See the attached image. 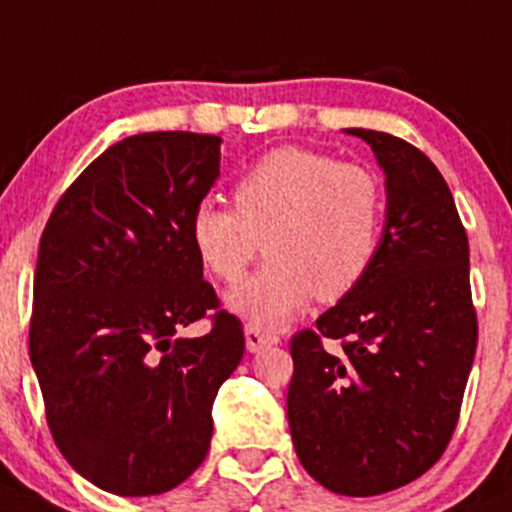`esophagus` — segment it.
<instances>
[{
  "mask_svg": "<svg viewBox=\"0 0 512 512\" xmlns=\"http://www.w3.org/2000/svg\"><path fill=\"white\" fill-rule=\"evenodd\" d=\"M245 343H247V351L257 353V351H262V348L279 343V336L274 331H265V328L257 326V324H247Z\"/></svg>",
  "mask_w": 512,
  "mask_h": 512,
  "instance_id": "esophagus-1",
  "label": "esophagus"
}]
</instances>
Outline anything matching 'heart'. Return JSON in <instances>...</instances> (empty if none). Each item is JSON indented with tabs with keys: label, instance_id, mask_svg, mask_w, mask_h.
Listing matches in <instances>:
<instances>
[{
	"label": "heart",
	"instance_id": "obj_1",
	"mask_svg": "<svg viewBox=\"0 0 512 512\" xmlns=\"http://www.w3.org/2000/svg\"><path fill=\"white\" fill-rule=\"evenodd\" d=\"M235 208L193 206L188 235L215 279L235 284L262 250L265 270L230 294V306L274 328L311 299L338 301L365 279L385 228V186L370 166L319 149H270L235 179Z\"/></svg>",
	"mask_w": 512,
	"mask_h": 512
}]
</instances>
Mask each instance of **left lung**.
Returning a JSON list of instances; mask_svg holds the SVG:
<instances>
[{"instance_id":"1","label":"left lung","mask_w":512,"mask_h":512,"mask_svg":"<svg viewBox=\"0 0 512 512\" xmlns=\"http://www.w3.org/2000/svg\"><path fill=\"white\" fill-rule=\"evenodd\" d=\"M387 218L363 282L289 343L287 417L309 476L341 496H380L427 473L449 446L478 343L469 238L424 152L375 129ZM342 341L328 354L323 338Z\"/></svg>"}]
</instances>
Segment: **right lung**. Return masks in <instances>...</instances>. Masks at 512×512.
Masks as SVG:
<instances>
[{
  "label": "right lung",
  "mask_w": 512,
  "mask_h": 512,
  "mask_svg": "<svg viewBox=\"0 0 512 512\" xmlns=\"http://www.w3.org/2000/svg\"><path fill=\"white\" fill-rule=\"evenodd\" d=\"M220 142L144 132L112 144L41 233L29 355L46 422L68 464L115 496L171 491L203 464L215 395L245 353L188 235ZM201 318L206 337L175 336Z\"/></svg>",
  "instance_id": "add662e5"
}]
</instances>
